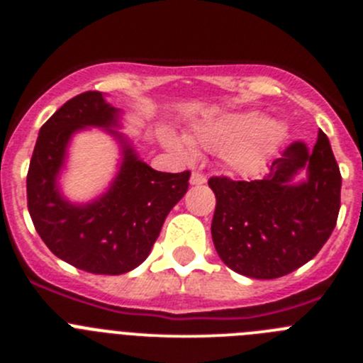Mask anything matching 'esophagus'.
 Segmentation results:
<instances>
[{
  "mask_svg": "<svg viewBox=\"0 0 363 363\" xmlns=\"http://www.w3.org/2000/svg\"><path fill=\"white\" fill-rule=\"evenodd\" d=\"M189 182H191L193 186H202V184H205V182H207V179H205V175L200 174V172H193Z\"/></svg>",
  "mask_w": 363,
  "mask_h": 363,
  "instance_id": "esophagus-1",
  "label": "esophagus"
}]
</instances>
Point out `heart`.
Instances as JSON below:
<instances>
[{
  "instance_id": "obj_1",
  "label": "heart",
  "mask_w": 363,
  "mask_h": 363,
  "mask_svg": "<svg viewBox=\"0 0 363 363\" xmlns=\"http://www.w3.org/2000/svg\"><path fill=\"white\" fill-rule=\"evenodd\" d=\"M277 123L263 119L256 111L228 112L196 123L188 140L172 131H161V138L172 151L189 155L193 145L199 151L214 152L233 170H250L265 156L276 140Z\"/></svg>"
}]
</instances>
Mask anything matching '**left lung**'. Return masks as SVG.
Returning a JSON list of instances; mask_svg holds the SVG:
<instances>
[{
    "label": "left lung",
    "mask_w": 363,
    "mask_h": 363,
    "mask_svg": "<svg viewBox=\"0 0 363 363\" xmlns=\"http://www.w3.org/2000/svg\"><path fill=\"white\" fill-rule=\"evenodd\" d=\"M300 169L308 179L294 183ZM340 172L323 131L313 151L295 142L255 181L211 177V232L219 258L255 279H276L320 252L337 223Z\"/></svg>",
    "instance_id": "8db88e82"
}]
</instances>
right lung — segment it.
<instances>
[{"mask_svg": "<svg viewBox=\"0 0 363 363\" xmlns=\"http://www.w3.org/2000/svg\"><path fill=\"white\" fill-rule=\"evenodd\" d=\"M117 117L119 111L98 91L68 100L40 128L26 179L29 216L45 246L77 269L107 276L130 272L147 258L191 175L152 170L123 135L108 130L123 149L116 179L91 203H69L57 188L69 138L87 126H117Z\"/></svg>", "mask_w": 363, "mask_h": 363, "instance_id": "obj_1", "label": "right lung"}]
</instances>
